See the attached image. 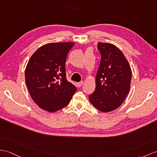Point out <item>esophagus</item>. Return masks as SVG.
<instances>
[{
	"label": "esophagus",
	"instance_id": "obj_1",
	"mask_svg": "<svg viewBox=\"0 0 157 157\" xmlns=\"http://www.w3.org/2000/svg\"><path fill=\"white\" fill-rule=\"evenodd\" d=\"M83 84V82H76V86L78 87H81Z\"/></svg>",
	"mask_w": 157,
	"mask_h": 157
}]
</instances>
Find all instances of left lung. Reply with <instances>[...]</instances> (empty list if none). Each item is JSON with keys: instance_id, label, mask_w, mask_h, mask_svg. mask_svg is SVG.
Returning <instances> with one entry per match:
<instances>
[{"instance_id": "obj_1", "label": "left lung", "mask_w": 157, "mask_h": 157, "mask_svg": "<svg viewBox=\"0 0 157 157\" xmlns=\"http://www.w3.org/2000/svg\"><path fill=\"white\" fill-rule=\"evenodd\" d=\"M101 60L95 80L96 88L89 96L93 106L102 113L117 109L128 95L132 72L121 50L111 43L98 42Z\"/></svg>"}]
</instances>
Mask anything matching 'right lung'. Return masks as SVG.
Returning a JSON list of instances; mask_svg holds the SVG:
<instances>
[{
  "mask_svg": "<svg viewBox=\"0 0 157 157\" xmlns=\"http://www.w3.org/2000/svg\"><path fill=\"white\" fill-rule=\"evenodd\" d=\"M75 43H52L41 46L30 57L25 82L33 100L49 113L63 109L76 90L66 78L65 63Z\"/></svg>",
  "mask_w": 157,
  "mask_h": 157,
  "instance_id": "add662e5",
  "label": "right lung"
}]
</instances>
